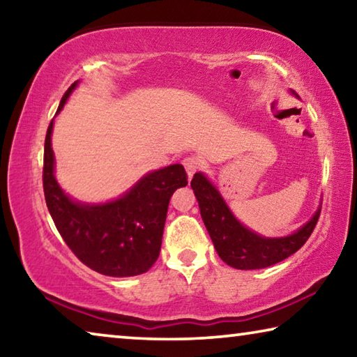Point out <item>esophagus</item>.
Masks as SVG:
<instances>
[{
	"label": "esophagus",
	"instance_id": "obj_1",
	"mask_svg": "<svg viewBox=\"0 0 357 357\" xmlns=\"http://www.w3.org/2000/svg\"><path fill=\"white\" fill-rule=\"evenodd\" d=\"M183 165L185 168L187 174H189V178L192 179L193 174H195L202 168V162H200V159H198V157L189 155V157H185V159L183 160Z\"/></svg>",
	"mask_w": 357,
	"mask_h": 357
}]
</instances>
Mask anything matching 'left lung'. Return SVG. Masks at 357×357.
Here are the masks:
<instances>
[{"instance_id":"left-lung-1","label":"left lung","mask_w":357,"mask_h":357,"mask_svg":"<svg viewBox=\"0 0 357 357\" xmlns=\"http://www.w3.org/2000/svg\"><path fill=\"white\" fill-rule=\"evenodd\" d=\"M190 185L217 253L228 266L236 269H263L293 255L310 238L321 214L319 208L317 214L291 236L261 238L234 219L220 193L202 173L193 176Z\"/></svg>"}]
</instances>
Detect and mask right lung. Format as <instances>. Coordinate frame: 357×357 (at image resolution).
<instances>
[{
  "mask_svg": "<svg viewBox=\"0 0 357 357\" xmlns=\"http://www.w3.org/2000/svg\"><path fill=\"white\" fill-rule=\"evenodd\" d=\"M75 84H70L58 112ZM48 126L44 148V195L59 234L74 255L88 268L104 275L130 277L146 273L159 258L168 203L173 192L187 184L181 164L153 172L116 202L89 206L64 195L53 176V151Z\"/></svg>",
  "mask_w": 357,
  "mask_h": 357,
  "instance_id": "obj_1",
  "label": "right lung"
}]
</instances>
